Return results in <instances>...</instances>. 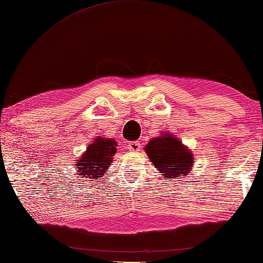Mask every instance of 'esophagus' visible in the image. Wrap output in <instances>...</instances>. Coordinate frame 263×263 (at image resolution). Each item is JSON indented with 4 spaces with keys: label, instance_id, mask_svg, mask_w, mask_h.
I'll use <instances>...</instances> for the list:
<instances>
[{
    "label": "esophagus",
    "instance_id": "esophagus-1",
    "mask_svg": "<svg viewBox=\"0 0 263 263\" xmlns=\"http://www.w3.org/2000/svg\"><path fill=\"white\" fill-rule=\"evenodd\" d=\"M140 147L141 146L139 141H131V143H128V148H130V151H139Z\"/></svg>",
    "mask_w": 263,
    "mask_h": 263
}]
</instances>
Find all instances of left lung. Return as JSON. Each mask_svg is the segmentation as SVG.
Here are the masks:
<instances>
[{"label":"left lung","mask_w":263,"mask_h":263,"mask_svg":"<svg viewBox=\"0 0 263 263\" xmlns=\"http://www.w3.org/2000/svg\"><path fill=\"white\" fill-rule=\"evenodd\" d=\"M154 166L164 173L166 179H177L179 174L187 176L194 165L193 154L174 137L164 135L153 138L145 147Z\"/></svg>","instance_id":"left-lung-1"}]
</instances>
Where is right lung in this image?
<instances>
[{
    "instance_id": "add662e5",
    "label": "right lung",
    "mask_w": 263,
    "mask_h": 263,
    "mask_svg": "<svg viewBox=\"0 0 263 263\" xmlns=\"http://www.w3.org/2000/svg\"><path fill=\"white\" fill-rule=\"evenodd\" d=\"M117 151V144L114 139L99 138L93 144L89 145L86 152L79 158L74 165L78 168L79 176L96 179L103 177L107 167H110L114 154Z\"/></svg>"
}]
</instances>
